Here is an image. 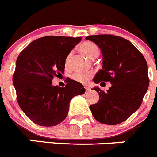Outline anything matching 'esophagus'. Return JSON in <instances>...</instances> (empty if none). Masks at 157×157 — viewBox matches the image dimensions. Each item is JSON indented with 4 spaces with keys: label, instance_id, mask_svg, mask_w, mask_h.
<instances>
[{
    "label": "esophagus",
    "instance_id": "34e87169",
    "mask_svg": "<svg viewBox=\"0 0 157 157\" xmlns=\"http://www.w3.org/2000/svg\"><path fill=\"white\" fill-rule=\"evenodd\" d=\"M85 89H86V91H89L90 90V88L89 86H85Z\"/></svg>",
    "mask_w": 157,
    "mask_h": 157
}]
</instances>
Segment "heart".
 I'll list each match as a JSON object with an SVG mask.
<instances>
[{
	"label": "heart",
	"mask_w": 157,
	"mask_h": 157,
	"mask_svg": "<svg viewBox=\"0 0 157 157\" xmlns=\"http://www.w3.org/2000/svg\"><path fill=\"white\" fill-rule=\"evenodd\" d=\"M79 49L83 54H85L86 56L91 59H95L98 57L99 55V48L94 43L91 41H85V42L82 43L79 45ZM72 53L70 52L68 55L67 56L65 59V65L66 67L69 66L71 59ZM90 74L88 73H82V72H76L75 74L72 75V79L75 80L81 83H86L88 80L90 78Z\"/></svg>",
	"instance_id": "heart-1"
}]
</instances>
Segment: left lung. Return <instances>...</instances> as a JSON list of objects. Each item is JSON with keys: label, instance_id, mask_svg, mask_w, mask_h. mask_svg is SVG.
Instances as JSON below:
<instances>
[{"label": "left lung", "instance_id": "1", "mask_svg": "<svg viewBox=\"0 0 157 157\" xmlns=\"http://www.w3.org/2000/svg\"><path fill=\"white\" fill-rule=\"evenodd\" d=\"M103 55L102 69L94 78L101 86L110 82L112 86L104 92L99 87L93 90L99 101L90 106L96 120L104 124L116 125L127 120L141 106L148 90V65L143 55L128 40L112 34L88 36Z\"/></svg>", "mask_w": 157, "mask_h": 157}]
</instances>
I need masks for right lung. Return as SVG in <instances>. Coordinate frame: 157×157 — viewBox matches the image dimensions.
Returning <instances> with one entry per match:
<instances>
[{
	"mask_svg": "<svg viewBox=\"0 0 157 157\" xmlns=\"http://www.w3.org/2000/svg\"><path fill=\"white\" fill-rule=\"evenodd\" d=\"M82 37L45 36L30 43L19 53L12 82L20 109L31 121L53 127L65 120L75 96L85 94L81 83L67 78L65 87L52 86L64 72L65 59Z\"/></svg>",
	"mask_w": 157,
	"mask_h": 157,
	"instance_id": "1",
	"label": "right lung"
}]
</instances>
